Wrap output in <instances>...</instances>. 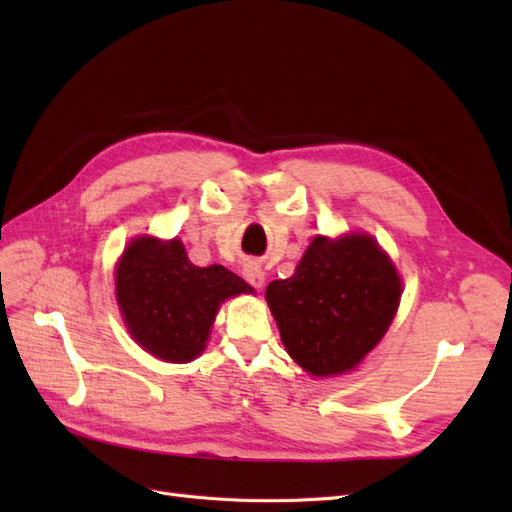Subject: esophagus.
<instances>
[{
	"label": "esophagus",
	"instance_id": "1",
	"mask_svg": "<svg viewBox=\"0 0 512 512\" xmlns=\"http://www.w3.org/2000/svg\"><path fill=\"white\" fill-rule=\"evenodd\" d=\"M243 277L247 284H252L254 288H262V284H265V271H262L256 262H247V265H243Z\"/></svg>",
	"mask_w": 512,
	"mask_h": 512
}]
</instances>
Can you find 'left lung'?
Here are the masks:
<instances>
[{"label":"left lung","instance_id":"obj_1","mask_svg":"<svg viewBox=\"0 0 512 512\" xmlns=\"http://www.w3.org/2000/svg\"><path fill=\"white\" fill-rule=\"evenodd\" d=\"M399 275L367 235L316 237L288 280L267 286L286 352L312 376L350 371L397 312Z\"/></svg>","mask_w":512,"mask_h":512}]
</instances>
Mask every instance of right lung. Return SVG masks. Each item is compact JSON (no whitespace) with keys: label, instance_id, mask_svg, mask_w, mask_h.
Returning <instances> with one entry per match:
<instances>
[{"label":"right lung","instance_id":"add662e5","mask_svg":"<svg viewBox=\"0 0 512 512\" xmlns=\"http://www.w3.org/2000/svg\"><path fill=\"white\" fill-rule=\"evenodd\" d=\"M117 301L132 337L149 354L188 363L205 350L224 299L252 292L222 265L196 267L181 241L134 239L117 273Z\"/></svg>","mask_w":512,"mask_h":512}]
</instances>
